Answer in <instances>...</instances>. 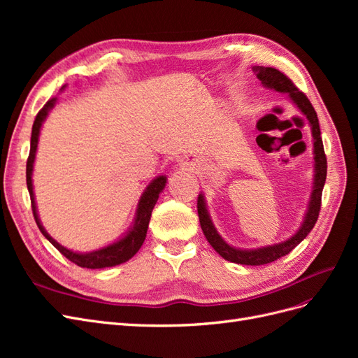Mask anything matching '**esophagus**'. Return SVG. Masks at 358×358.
I'll list each match as a JSON object with an SVG mask.
<instances>
[{
	"label": "esophagus",
	"instance_id": "1",
	"mask_svg": "<svg viewBox=\"0 0 358 358\" xmlns=\"http://www.w3.org/2000/svg\"><path fill=\"white\" fill-rule=\"evenodd\" d=\"M179 166L182 169H185V170H192L194 167L197 166V159L192 158V157H185V158H182L179 161Z\"/></svg>",
	"mask_w": 358,
	"mask_h": 358
}]
</instances>
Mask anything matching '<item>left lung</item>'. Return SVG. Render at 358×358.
I'll use <instances>...</instances> for the list:
<instances>
[{"label": "left lung", "instance_id": "left-lung-1", "mask_svg": "<svg viewBox=\"0 0 358 358\" xmlns=\"http://www.w3.org/2000/svg\"><path fill=\"white\" fill-rule=\"evenodd\" d=\"M252 71L255 73L257 79L262 82V85L267 90H273L280 94H285L288 100L294 104L297 109L306 116L308 124L310 127L312 134V152H313V182H312V191L308 201V209L303 221L297 231L288 237L287 241L279 242L275 245H267L262 248L254 249H242L236 248L230 243H227L222 236L216 230V227L212 222V218L208 210V204H206L204 194H199L197 200V210H199V220L201 230L206 236V239L212 245V248L218 252L227 262H231L236 264H245V266H262L272 263L275 259L289 254L305 237L310 233V230L315 225L320 209H321V194L324 183H326L327 176V158L324 154V146L321 140V131H320V122L317 117V112L313 109L308 96L300 92L294 83H292L285 74L280 73L276 69L272 67H252Z\"/></svg>", "mask_w": 358, "mask_h": 358}]
</instances>
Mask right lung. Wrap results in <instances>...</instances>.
Returning <instances> with one entry per match:
<instances>
[{
    "label": "right lung",
    "mask_w": 358,
    "mask_h": 358,
    "mask_svg": "<svg viewBox=\"0 0 358 358\" xmlns=\"http://www.w3.org/2000/svg\"><path fill=\"white\" fill-rule=\"evenodd\" d=\"M64 90H66V85L62 86L61 91H64ZM57 101H58L57 96L55 99L49 100L45 104V107H43V109L37 113L34 125H32L31 149H29L28 161H27V187H28V192L31 197V208H32V213H34V220L38 225L40 231L43 233V236H45L46 239L53 246H55L64 257L69 258L71 263L78 264L80 267H86V268H104V267H113L117 264H122V263L128 262L129 258H133L137 254L138 249L142 248L146 233H148L150 215H152V210L158 201L161 191L166 188L167 176L159 175L155 179L150 180V183L146 187L142 196H140L133 224L129 225V229L113 243L103 246L100 249H95V251H91V252H78V251H73V249H69L66 246H62L61 243H58L45 230V227H43V224L40 221V216L37 212L36 196H34V185H32V170H34V161H36L41 127H43V122L46 121L49 112L53 109V107H55Z\"/></svg>",
    "instance_id": "obj_1"
}]
</instances>
